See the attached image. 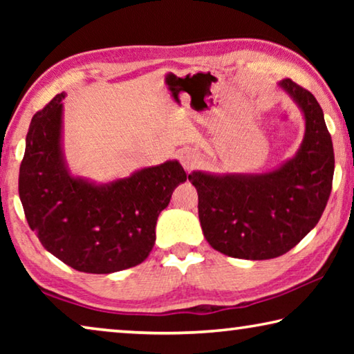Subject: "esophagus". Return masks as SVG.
<instances>
[{
  "mask_svg": "<svg viewBox=\"0 0 354 354\" xmlns=\"http://www.w3.org/2000/svg\"><path fill=\"white\" fill-rule=\"evenodd\" d=\"M178 159H179V162L184 165V169L189 170V169H194V167L198 164L200 156H198V153L194 151V149L184 148L178 153Z\"/></svg>",
  "mask_w": 354,
  "mask_h": 354,
  "instance_id": "34e87169",
  "label": "esophagus"
}]
</instances>
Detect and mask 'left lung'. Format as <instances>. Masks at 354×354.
<instances>
[{
	"label": "left lung",
	"mask_w": 354,
	"mask_h": 354,
	"mask_svg": "<svg viewBox=\"0 0 354 354\" xmlns=\"http://www.w3.org/2000/svg\"><path fill=\"white\" fill-rule=\"evenodd\" d=\"M279 86L297 101L306 133L295 158L262 175L194 171L203 234L214 250L262 261L287 253L319 223L331 194L334 149L320 104L292 80Z\"/></svg>",
	"instance_id": "left-lung-1"
}]
</instances>
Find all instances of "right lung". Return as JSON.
I'll list each match as a JSON object with an SVG mask.
<instances>
[{
  "mask_svg": "<svg viewBox=\"0 0 354 354\" xmlns=\"http://www.w3.org/2000/svg\"><path fill=\"white\" fill-rule=\"evenodd\" d=\"M59 93L31 120L19 194L28 225L45 250L77 272L113 273L139 266L156 241V221L187 179L178 160L95 185L70 176L61 151Z\"/></svg>",
  "mask_w": 354,
  "mask_h": 354,
  "instance_id": "add662e5",
  "label": "right lung"
}]
</instances>
